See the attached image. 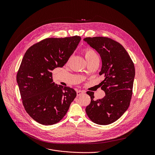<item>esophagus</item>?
Here are the masks:
<instances>
[{
    "label": "esophagus",
    "instance_id": "34e87169",
    "mask_svg": "<svg viewBox=\"0 0 155 155\" xmlns=\"http://www.w3.org/2000/svg\"><path fill=\"white\" fill-rule=\"evenodd\" d=\"M85 92L84 91H81V90H79V91H78L77 92H76V93H77V96L78 97H79V96H80L81 94H84Z\"/></svg>",
    "mask_w": 155,
    "mask_h": 155
}]
</instances>
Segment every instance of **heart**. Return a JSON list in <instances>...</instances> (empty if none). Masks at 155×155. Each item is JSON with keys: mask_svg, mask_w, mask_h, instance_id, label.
I'll use <instances>...</instances> for the list:
<instances>
[{"mask_svg": "<svg viewBox=\"0 0 155 155\" xmlns=\"http://www.w3.org/2000/svg\"><path fill=\"white\" fill-rule=\"evenodd\" d=\"M97 54L91 49H87L85 51V57L87 61L91 60L92 59L97 57Z\"/></svg>", "mask_w": 155, "mask_h": 155, "instance_id": "heart-1", "label": "heart"}]
</instances>
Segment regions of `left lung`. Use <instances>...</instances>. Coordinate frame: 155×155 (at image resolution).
<instances>
[{"mask_svg": "<svg viewBox=\"0 0 155 155\" xmlns=\"http://www.w3.org/2000/svg\"><path fill=\"white\" fill-rule=\"evenodd\" d=\"M100 54L102 67L100 75L104 76L101 89L106 95L94 100V92L88 91L91 103L86 107L89 118L98 125H109L117 120L128 109L135 77V67L122 45L109 38L94 37L84 39Z\"/></svg>", "mask_w": 155, "mask_h": 155, "instance_id": "obj_1", "label": "left lung"}]
</instances>
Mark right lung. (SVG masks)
Instances as JSON below:
<instances>
[{"label":"right lung","instance_id":"1","mask_svg":"<svg viewBox=\"0 0 155 155\" xmlns=\"http://www.w3.org/2000/svg\"><path fill=\"white\" fill-rule=\"evenodd\" d=\"M81 40L74 36L47 38L25 52L17 74V82L27 113L37 122L51 125L66 115L76 92L53 82L52 71L63 67Z\"/></svg>","mask_w":155,"mask_h":155}]
</instances>
